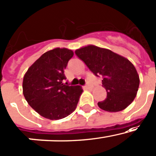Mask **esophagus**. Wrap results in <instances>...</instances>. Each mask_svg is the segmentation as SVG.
Returning <instances> with one entry per match:
<instances>
[{"mask_svg": "<svg viewBox=\"0 0 156 156\" xmlns=\"http://www.w3.org/2000/svg\"><path fill=\"white\" fill-rule=\"evenodd\" d=\"M90 87H91V86H90V83H87V84H86V86H85V88H86V89H90Z\"/></svg>", "mask_w": 156, "mask_h": 156, "instance_id": "esophagus-1", "label": "esophagus"}]
</instances>
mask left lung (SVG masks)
<instances>
[{"label": "left lung", "instance_id": "obj_1", "mask_svg": "<svg viewBox=\"0 0 156 156\" xmlns=\"http://www.w3.org/2000/svg\"><path fill=\"white\" fill-rule=\"evenodd\" d=\"M75 52L95 75L102 78L107 98L98 103L101 109L110 112H119L133 101L140 79L129 60L109 49L94 45L81 47Z\"/></svg>", "mask_w": 156, "mask_h": 156}]
</instances>
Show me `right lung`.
Segmentation results:
<instances>
[{
  "label": "right lung",
  "instance_id": "obj_1",
  "mask_svg": "<svg viewBox=\"0 0 156 156\" xmlns=\"http://www.w3.org/2000/svg\"><path fill=\"white\" fill-rule=\"evenodd\" d=\"M74 53L66 48L46 52L23 76V94L32 108L46 119H64L75 110L81 87L68 86L64 69Z\"/></svg>",
  "mask_w": 156,
  "mask_h": 156
}]
</instances>
